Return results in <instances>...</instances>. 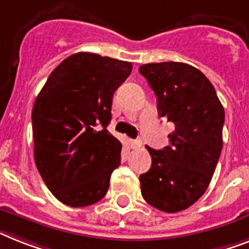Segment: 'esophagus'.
<instances>
[{
    "mask_svg": "<svg viewBox=\"0 0 249 249\" xmlns=\"http://www.w3.org/2000/svg\"><path fill=\"white\" fill-rule=\"evenodd\" d=\"M141 145H142V142L140 140H131V147L132 149H139Z\"/></svg>",
    "mask_w": 249,
    "mask_h": 249,
    "instance_id": "1",
    "label": "esophagus"
}]
</instances>
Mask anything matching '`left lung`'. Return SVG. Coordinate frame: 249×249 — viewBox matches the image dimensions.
I'll list each match as a JSON object with an SVG mask.
<instances>
[{"label": "left lung", "instance_id": "obj_1", "mask_svg": "<svg viewBox=\"0 0 249 249\" xmlns=\"http://www.w3.org/2000/svg\"><path fill=\"white\" fill-rule=\"evenodd\" d=\"M139 71L157 95L159 116L174 123L169 146H146L153 163L140 176L141 194L158 210L178 213L210 184L223 149L225 113L213 84L194 66L146 63Z\"/></svg>", "mask_w": 249, "mask_h": 249}]
</instances>
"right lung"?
Wrapping results in <instances>:
<instances>
[{
	"label": "right lung",
	"mask_w": 249,
	"mask_h": 249,
	"mask_svg": "<svg viewBox=\"0 0 249 249\" xmlns=\"http://www.w3.org/2000/svg\"><path fill=\"white\" fill-rule=\"evenodd\" d=\"M131 71V62L75 53L53 70L36 96L32 113L36 165L53 196L67 206H89L109 188L122 143L107 126L113 94Z\"/></svg>",
	"instance_id": "add662e5"
}]
</instances>
